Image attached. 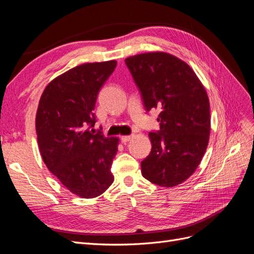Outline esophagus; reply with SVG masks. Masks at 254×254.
Masks as SVG:
<instances>
[{
  "mask_svg": "<svg viewBox=\"0 0 254 254\" xmlns=\"http://www.w3.org/2000/svg\"><path fill=\"white\" fill-rule=\"evenodd\" d=\"M131 139H132V135H125V136H122V137H121V141H122L123 143H127V142H129Z\"/></svg>",
  "mask_w": 254,
  "mask_h": 254,
  "instance_id": "esophagus-1",
  "label": "esophagus"
}]
</instances>
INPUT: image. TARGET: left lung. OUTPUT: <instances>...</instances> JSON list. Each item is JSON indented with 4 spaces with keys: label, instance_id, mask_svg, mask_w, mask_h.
Returning <instances> with one entry per match:
<instances>
[{
    "label": "left lung",
    "instance_id": "obj_1",
    "mask_svg": "<svg viewBox=\"0 0 254 254\" xmlns=\"http://www.w3.org/2000/svg\"><path fill=\"white\" fill-rule=\"evenodd\" d=\"M146 111L161 110L160 130L149 132L151 151L141 162L145 179L173 188L191 176L209 143L211 120L206 91L190 66L164 52L125 59Z\"/></svg>",
    "mask_w": 254,
    "mask_h": 254
}]
</instances>
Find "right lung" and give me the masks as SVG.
Returning <instances> with one entry per match:
<instances>
[{
  "label": "right lung",
  "mask_w": 254,
  "mask_h": 254,
  "mask_svg": "<svg viewBox=\"0 0 254 254\" xmlns=\"http://www.w3.org/2000/svg\"><path fill=\"white\" fill-rule=\"evenodd\" d=\"M117 61L83 64L53 79L36 115L39 150L50 172L81 198L102 195L113 182L111 164L119 139L92 129L95 104Z\"/></svg>",
  "instance_id": "right-lung-1"
}]
</instances>
